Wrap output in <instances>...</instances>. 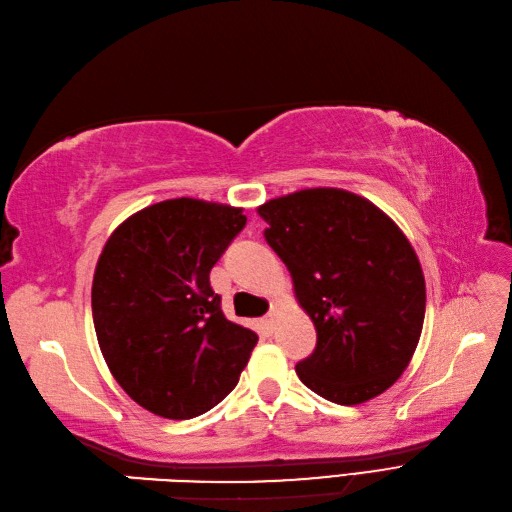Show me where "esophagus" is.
<instances>
[{
  "mask_svg": "<svg viewBox=\"0 0 512 512\" xmlns=\"http://www.w3.org/2000/svg\"><path fill=\"white\" fill-rule=\"evenodd\" d=\"M264 324H266V326H268V329L272 331V329H274V326H277V311H274V309H272V311L268 313V316L264 318Z\"/></svg>",
  "mask_w": 512,
  "mask_h": 512,
  "instance_id": "obj_1",
  "label": "esophagus"
}]
</instances>
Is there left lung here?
Returning a JSON list of instances; mask_svg holds the SVG:
<instances>
[{
    "label": "left lung",
    "mask_w": 512,
    "mask_h": 512,
    "mask_svg": "<svg viewBox=\"0 0 512 512\" xmlns=\"http://www.w3.org/2000/svg\"><path fill=\"white\" fill-rule=\"evenodd\" d=\"M264 231L318 333L296 365L335 404L381 396L411 363L422 335L426 283L411 242L383 209L339 188H307L257 207Z\"/></svg>",
    "instance_id": "8db88e82"
}]
</instances>
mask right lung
<instances>
[{
    "label": "right lung",
    "instance_id": "right-lung-1",
    "mask_svg": "<svg viewBox=\"0 0 512 512\" xmlns=\"http://www.w3.org/2000/svg\"><path fill=\"white\" fill-rule=\"evenodd\" d=\"M246 225L240 207L168 199L114 229L93 279L95 333L142 409L190 419L238 385L257 333L225 318L209 272Z\"/></svg>",
    "mask_w": 512,
    "mask_h": 512
}]
</instances>
